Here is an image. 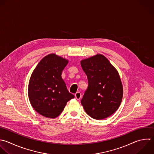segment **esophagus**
Instances as JSON below:
<instances>
[{
    "instance_id": "esophagus-1",
    "label": "esophagus",
    "mask_w": 154,
    "mask_h": 154,
    "mask_svg": "<svg viewBox=\"0 0 154 154\" xmlns=\"http://www.w3.org/2000/svg\"><path fill=\"white\" fill-rule=\"evenodd\" d=\"M75 97H76V99L79 100V99L81 98L82 95H81V93L80 92H77V93H75Z\"/></svg>"
}]
</instances>
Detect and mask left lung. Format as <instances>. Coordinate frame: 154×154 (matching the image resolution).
Masks as SVG:
<instances>
[{
  "instance_id": "1",
  "label": "left lung",
  "mask_w": 154,
  "mask_h": 154,
  "mask_svg": "<svg viewBox=\"0 0 154 154\" xmlns=\"http://www.w3.org/2000/svg\"><path fill=\"white\" fill-rule=\"evenodd\" d=\"M81 64L88 83L81 104L93 119H105L117 111L122 100L123 87L119 73L100 54L82 60Z\"/></svg>"
}]
</instances>
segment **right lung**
Listing matches in <instances>:
<instances>
[{
  "instance_id": "right-lung-1",
  "label": "right lung",
  "mask_w": 154,
  "mask_h": 154,
  "mask_svg": "<svg viewBox=\"0 0 154 154\" xmlns=\"http://www.w3.org/2000/svg\"><path fill=\"white\" fill-rule=\"evenodd\" d=\"M67 63L66 59L50 54L39 62L31 75L29 99L34 109L45 117H58L67 102L75 97L61 78L62 71Z\"/></svg>"
}]
</instances>
